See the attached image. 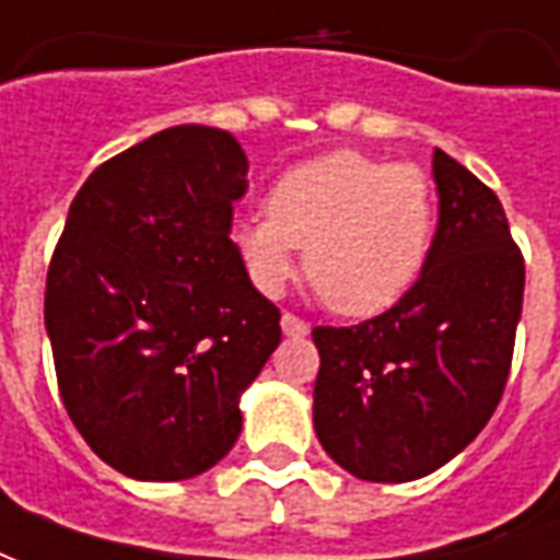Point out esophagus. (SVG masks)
<instances>
[{
	"label": "esophagus",
	"instance_id": "obj_1",
	"mask_svg": "<svg viewBox=\"0 0 560 560\" xmlns=\"http://www.w3.org/2000/svg\"><path fill=\"white\" fill-rule=\"evenodd\" d=\"M280 326H283L287 335H307V329H311L302 317H295V314H289V311L280 317Z\"/></svg>",
	"mask_w": 560,
	"mask_h": 560
}]
</instances>
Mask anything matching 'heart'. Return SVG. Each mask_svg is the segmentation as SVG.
<instances>
[{"instance_id":"obj_1","label":"heart","mask_w":560,"mask_h":560,"mask_svg":"<svg viewBox=\"0 0 560 560\" xmlns=\"http://www.w3.org/2000/svg\"><path fill=\"white\" fill-rule=\"evenodd\" d=\"M435 231V198L415 164L362 152H329L283 173L271 210L246 215L234 246L249 280L280 295L299 271L331 311L372 317L418 283Z\"/></svg>"}]
</instances>
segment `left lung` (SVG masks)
I'll return each mask as SVG.
<instances>
[{
	"mask_svg": "<svg viewBox=\"0 0 560 560\" xmlns=\"http://www.w3.org/2000/svg\"><path fill=\"white\" fill-rule=\"evenodd\" d=\"M439 229L418 283L360 326H317L314 430L362 481H415L485 430L506 387L524 258L503 203L435 149Z\"/></svg>",
	"mask_w": 560,
	"mask_h": 560,
	"instance_id": "8db88e82",
	"label": "left lung"
}]
</instances>
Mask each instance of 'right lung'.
Instances as JSON below:
<instances>
[{
  "label": "right lung",
  "mask_w": 560,
  "mask_h": 560,
  "mask_svg": "<svg viewBox=\"0 0 560 560\" xmlns=\"http://www.w3.org/2000/svg\"><path fill=\"white\" fill-rule=\"evenodd\" d=\"M246 155L229 130L167 127L88 176L45 287L60 399L100 460L195 479L243 427L241 393L280 345V311L231 241Z\"/></svg>",
  "instance_id": "add662e5"
}]
</instances>
